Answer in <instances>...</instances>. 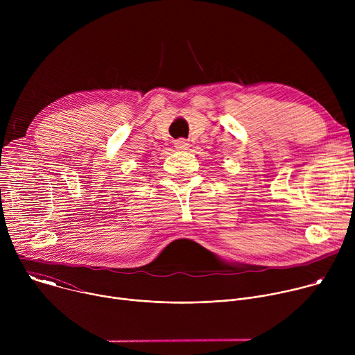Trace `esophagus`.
Wrapping results in <instances>:
<instances>
[{
	"label": "esophagus",
	"mask_w": 355,
	"mask_h": 355,
	"mask_svg": "<svg viewBox=\"0 0 355 355\" xmlns=\"http://www.w3.org/2000/svg\"><path fill=\"white\" fill-rule=\"evenodd\" d=\"M174 147L177 150H187L189 147V143L185 139H178L174 141Z\"/></svg>",
	"instance_id": "obj_1"
}]
</instances>
